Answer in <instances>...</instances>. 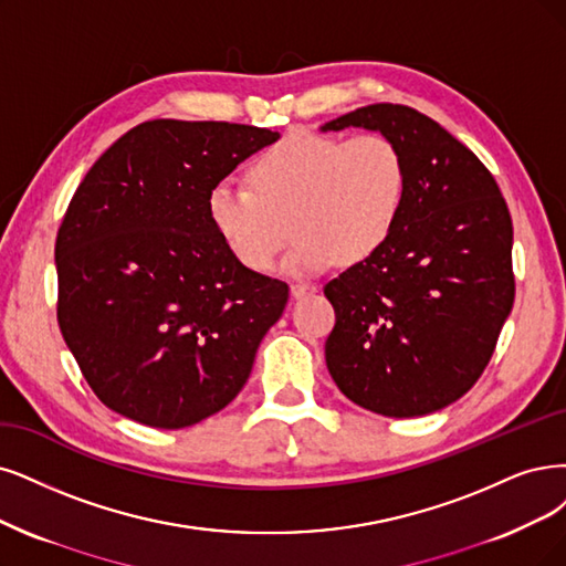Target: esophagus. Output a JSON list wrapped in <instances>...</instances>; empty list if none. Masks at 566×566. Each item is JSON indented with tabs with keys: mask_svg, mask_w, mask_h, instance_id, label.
<instances>
[{
	"mask_svg": "<svg viewBox=\"0 0 566 566\" xmlns=\"http://www.w3.org/2000/svg\"><path fill=\"white\" fill-rule=\"evenodd\" d=\"M317 284H310V282H291V296L303 298L307 294H315Z\"/></svg>",
	"mask_w": 566,
	"mask_h": 566,
	"instance_id": "34e87169",
	"label": "esophagus"
}]
</instances>
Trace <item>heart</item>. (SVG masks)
Masks as SVG:
<instances>
[{"mask_svg": "<svg viewBox=\"0 0 566 566\" xmlns=\"http://www.w3.org/2000/svg\"><path fill=\"white\" fill-rule=\"evenodd\" d=\"M249 179L254 188L219 181L209 191V223L235 261L265 272L291 218L298 242L284 270L296 277L370 259L399 223L408 188L399 146L378 133H291L251 163Z\"/></svg>", "mask_w": 566, "mask_h": 566, "instance_id": "heart-1", "label": "heart"}]
</instances>
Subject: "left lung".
I'll list each match as a JSON object with an SVG mask.
<instances>
[{"label":"left lung","mask_w":566,"mask_h":566,"mask_svg":"<svg viewBox=\"0 0 566 566\" xmlns=\"http://www.w3.org/2000/svg\"><path fill=\"white\" fill-rule=\"evenodd\" d=\"M349 125L399 146L408 188L389 240L324 286L336 310L326 366L370 412L429 415L475 385L511 315L509 205L478 156L417 109L368 104L322 130Z\"/></svg>","instance_id":"left-lung-1"}]
</instances>
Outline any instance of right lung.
Listing matches in <instances>:
<instances>
[{
    "label": "right lung",
    "mask_w": 566,
    "mask_h": 566,
    "mask_svg": "<svg viewBox=\"0 0 566 566\" xmlns=\"http://www.w3.org/2000/svg\"><path fill=\"white\" fill-rule=\"evenodd\" d=\"M280 133L223 120H146L78 184L55 240L57 324L97 399L156 429L235 399L289 301L244 268L207 196Z\"/></svg>",
    "instance_id": "obj_1"
}]
</instances>
